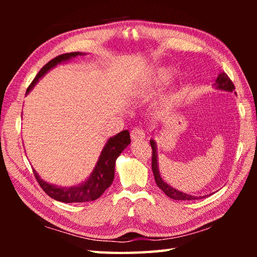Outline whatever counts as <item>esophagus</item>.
Returning <instances> with one entry per match:
<instances>
[{
  "instance_id": "obj_1",
  "label": "esophagus",
  "mask_w": 257,
  "mask_h": 257,
  "mask_svg": "<svg viewBox=\"0 0 257 257\" xmlns=\"http://www.w3.org/2000/svg\"><path fill=\"white\" fill-rule=\"evenodd\" d=\"M130 136H132V139H144L145 138V132L142 128L136 127L132 130L130 133Z\"/></svg>"
}]
</instances>
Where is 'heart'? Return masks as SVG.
<instances>
[{"mask_svg": "<svg viewBox=\"0 0 257 257\" xmlns=\"http://www.w3.org/2000/svg\"><path fill=\"white\" fill-rule=\"evenodd\" d=\"M173 76H175V71H173L172 69H158V70L152 73V75L139 86L138 93L141 94L142 96H147V95L158 92V90H160L165 85H168L169 82L172 80ZM178 102H179V97H178L177 95H172V96L167 98V101L164 103V106L167 108H170L177 105Z\"/></svg>", "mask_w": 257, "mask_h": 257, "instance_id": "obj_1", "label": "heart"}]
</instances>
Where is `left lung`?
<instances>
[{"mask_svg": "<svg viewBox=\"0 0 257 257\" xmlns=\"http://www.w3.org/2000/svg\"><path fill=\"white\" fill-rule=\"evenodd\" d=\"M216 88L225 90V92H233L234 90V85L232 84V81L230 80V78L227 76L225 72H221L219 76H217L215 84ZM150 144L152 147V170H153V175H154V179L156 185H158L159 188L161 190H163V193L167 195L172 199H177V201H195V199H201V198H205L206 196H193V195H188L182 193V191L177 190L175 188H172L171 186H169L167 182H164L162 180V178L160 176V171H159V164H158V151H156V143L151 139Z\"/></svg>", "mask_w": 257, "mask_h": 257, "instance_id": "8db88e82", "label": "left lung"}]
</instances>
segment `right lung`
<instances>
[{
	"label": "right lung",
	"instance_id": "right-lung-1",
	"mask_svg": "<svg viewBox=\"0 0 257 257\" xmlns=\"http://www.w3.org/2000/svg\"><path fill=\"white\" fill-rule=\"evenodd\" d=\"M78 55H82L81 52H71V53L61 54L56 56L50 62H47L43 67L36 77L34 78L32 84L27 88V93L32 90L33 87L37 84L45 73L54 68L56 64L61 62H66L72 58H76ZM130 144V135L128 130H123L115 136L108 139L107 143L102 150V153L99 155V159L95 165L92 175L88 179L81 182V184L72 187H59L51 184H47L46 181L41 179L38 173L34 171V175L36 177V180L42 187V189L55 201L62 203H84L90 202L97 199L111 186L113 179H114V165L115 160L122 153V151Z\"/></svg>",
	"mask_w": 257,
	"mask_h": 257
}]
</instances>
